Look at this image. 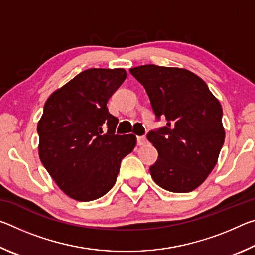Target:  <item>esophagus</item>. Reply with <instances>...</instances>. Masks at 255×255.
Segmentation results:
<instances>
[{"label":"esophagus","instance_id":"obj_1","mask_svg":"<svg viewBox=\"0 0 255 255\" xmlns=\"http://www.w3.org/2000/svg\"><path fill=\"white\" fill-rule=\"evenodd\" d=\"M147 143V138L145 136H137V145L138 146H143Z\"/></svg>","mask_w":255,"mask_h":255}]
</instances>
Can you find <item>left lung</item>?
<instances>
[{"instance_id": "8db88e82", "label": "left lung", "mask_w": 255, "mask_h": 255, "mask_svg": "<svg viewBox=\"0 0 255 255\" xmlns=\"http://www.w3.org/2000/svg\"><path fill=\"white\" fill-rule=\"evenodd\" d=\"M129 72L146 90L157 122L166 119L147 133L158 153L150 175L167 191H192L214 169L225 140L221 103L190 71L148 64Z\"/></svg>"}]
</instances>
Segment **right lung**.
Here are the masks:
<instances>
[{"label":"right lung","instance_id":"right-lung-1","mask_svg":"<svg viewBox=\"0 0 255 255\" xmlns=\"http://www.w3.org/2000/svg\"><path fill=\"white\" fill-rule=\"evenodd\" d=\"M127 76L123 68H89L46 101L37 126L39 157L68 197L91 201L114 187L136 137L116 135L107 102Z\"/></svg>","mask_w":255,"mask_h":255}]
</instances>
